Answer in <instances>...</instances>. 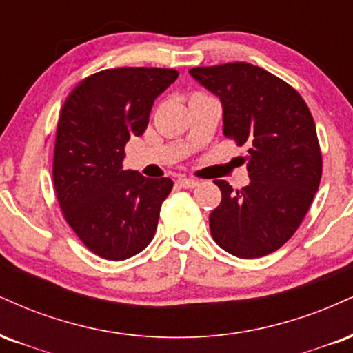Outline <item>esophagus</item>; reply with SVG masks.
<instances>
[{
  "mask_svg": "<svg viewBox=\"0 0 353 353\" xmlns=\"http://www.w3.org/2000/svg\"><path fill=\"white\" fill-rule=\"evenodd\" d=\"M178 186H181V188H194V186H198V180H192V178H178Z\"/></svg>",
  "mask_w": 353,
  "mask_h": 353,
  "instance_id": "1",
  "label": "esophagus"
}]
</instances>
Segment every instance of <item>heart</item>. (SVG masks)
I'll return each mask as SVG.
<instances>
[{
	"mask_svg": "<svg viewBox=\"0 0 353 353\" xmlns=\"http://www.w3.org/2000/svg\"><path fill=\"white\" fill-rule=\"evenodd\" d=\"M196 94H201V92H196ZM196 94H193V95H196Z\"/></svg>",
	"mask_w": 353,
	"mask_h": 353,
	"instance_id": "heart-1",
	"label": "heart"
}]
</instances>
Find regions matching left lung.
<instances>
[{
    "instance_id": "1",
    "label": "left lung",
    "mask_w": 353,
    "mask_h": 353,
    "mask_svg": "<svg viewBox=\"0 0 353 353\" xmlns=\"http://www.w3.org/2000/svg\"><path fill=\"white\" fill-rule=\"evenodd\" d=\"M221 101L223 135L248 145L250 185L233 192L216 180L221 203L210 214L219 248L236 258L279 250L309 211L322 176L317 130L307 103L291 85L248 62L190 70Z\"/></svg>"
}]
</instances>
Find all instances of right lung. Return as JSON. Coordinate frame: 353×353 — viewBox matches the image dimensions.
Returning a JSON list of instances; mask_svg holds the SVG:
<instances>
[{"instance_id":"1","label":"right lung","mask_w":353,"mask_h":353,"mask_svg":"<svg viewBox=\"0 0 353 353\" xmlns=\"http://www.w3.org/2000/svg\"><path fill=\"white\" fill-rule=\"evenodd\" d=\"M175 69L117 68L79 82L62 105L52 178L65 221L94 254L123 261L150 244L170 178L123 170V148L148 125Z\"/></svg>"}]
</instances>
